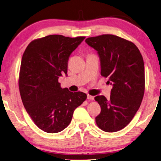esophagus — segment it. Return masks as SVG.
<instances>
[{
  "label": "esophagus",
  "mask_w": 161,
  "mask_h": 161,
  "mask_svg": "<svg viewBox=\"0 0 161 161\" xmlns=\"http://www.w3.org/2000/svg\"><path fill=\"white\" fill-rule=\"evenodd\" d=\"M87 99L92 100V99H94V97H93V96H91V95H87Z\"/></svg>",
  "instance_id": "34e87169"
}]
</instances>
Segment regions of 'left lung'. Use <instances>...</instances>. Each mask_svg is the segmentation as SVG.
<instances>
[{"label": "left lung", "instance_id": "obj_1", "mask_svg": "<svg viewBox=\"0 0 161 161\" xmlns=\"http://www.w3.org/2000/svg\"><path fill=\"white\" fill-rule=\"evenodd\" d=\"M86 43L97 52L101 75L113 86L110 99L95 97L101 107L96 123L103 131L117 132L130 123L141 105L145 86L143 57L134 43L117 36L91 37Z\"/></svg>", "mask_w": 161, "mask_h": 161}]
</instances>
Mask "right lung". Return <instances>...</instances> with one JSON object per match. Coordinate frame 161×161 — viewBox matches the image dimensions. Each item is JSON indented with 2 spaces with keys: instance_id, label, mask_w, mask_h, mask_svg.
Wrapping results in <instances>:
<instances>
[{
  "instance_id": "1",
  "label": "right lung",
  "mask_w": 161,
  "mask_h": 161,
  "mask_svg": "<svg viewBox=\"0 0 161 161\" xmlns=\"http://www.w3.org/2000/svg\"><path fill=\"white\" fill-rule=\"evenodd\" d=\"M86 37L50 35L29 44L21 62L19 87L24 107L39 128L62 131L74 111L86 99V93L62 89L58 79L67 74L69 57Z\"/></svg>"
}]
</instances>
